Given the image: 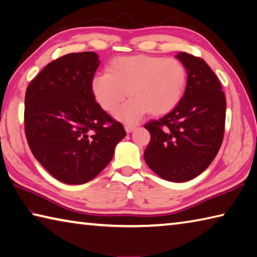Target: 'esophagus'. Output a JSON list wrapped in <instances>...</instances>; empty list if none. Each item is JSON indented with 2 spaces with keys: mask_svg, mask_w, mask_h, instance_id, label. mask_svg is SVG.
I'll return each instance as SVG.
<instances>
[{
  "mask_svg": "<svg viewBox=\"0 0 257 257\" xmlns=\"http://www.w3.org/2000/svg\"><path fill=\"white\" fill-rule=\"evenodd\" d=\"M137 125L136 124H133V123H127V124H124V129H125V132L127 133H132L133 130H135V128H136Z\"/></svg>",
  "mask_w": 257,
  "mask_h": 257,
  "instance_id": "esophagus-1",
  "label": "esophagus"
}]
</instances>
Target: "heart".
Instances as JSON below:
<instances>
[{
	"mask_svg": "<svg viewBox=\"0 0 257 257\" xmlns=\"http://www.w3.org/2000/svg\"><path fill=\"white\" fill-rule=\"evenodd\" d=\"M187 70L179 60L158 55H130L113 59L105 73L92 80V92L103 110L113 112L128 96L130 101L115 115L135 122L150 111L161 115L172 111L184 96Z\"/></svg>",
	"mask_w": 257,
	"mask_h": 257,
	"instance_id": "heart-1",
	"label": "heart"
}]
</instances>
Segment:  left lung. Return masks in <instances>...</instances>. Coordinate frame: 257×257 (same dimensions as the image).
Listing matches in <instances>:
<instances>
[{"mask_svg":"<svg viewBox=\"0 0 257 257\" xmlns=\"http://www.w3.org/2000/svg\"><path fill=\"white\" fill-rule=\"evenodd\" d=\"M188 78L184 96L171 112L151 120L145 162L162 179L184 182L205 170L223 141L225 96L219 78L198 56L177 55Z\"/></svg>","mask_w":257,"mask_h":257,"instance_id":"obj_1","label":"left lung"}]
</instances>
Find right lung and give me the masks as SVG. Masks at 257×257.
<instances>
[{"label":"right lung","instance_id":"1","mask_svg":"<svg viewBox=\"0 0 257 257\" xmlns=\"http://www.w3.org/2000/svg\"><path fill=\"white\" fill-rule=\"evenodd\" d=\"M98 66L94 52L63 55L47 64L26 90L29 149L55 179L68 185L94 179L125 136L122 123L95 101L92 80Z\"/></svg>","mask_w":257,"mask_h":257}]
</instances>
